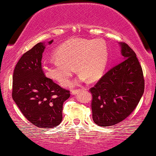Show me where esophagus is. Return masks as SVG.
Segmentation results:
<instances>
[{
    "mask_svg": "<svg viewBox=\"0 0 156 156\" xmlns=\"http://www.w3.org/2000/svg\"><path fill=\"white\" fill-rule=\"evenodd\" d=\"M80 90H81V89H75V90H72V94H77L78 92H79Z\"/></svg>",
    "mask_w": 156,
    "mask_h": 156,
    "instance_id": "esophagus-1",
    "label": "esophagus"
}]
</instances>
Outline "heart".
I'll use <instances>...</instances> for the list:
<instances>
[{
    "label": "heart",
    "mask_w": 156,
    "mask_h": 156,
    "mask_svg": "<svg viewBox=\"0 0 156 156\" xmlns=\"http://www.w3.org/2000/svg\"><path fill=\"white\" fill-rule=\"evenodd\" d=\"M55 62H45L43 72L48 78L62 86H67L75 72V67L81 72L80 81L98 79L105 70L109 50L101 39L86 40L74 38L58 46L53 53Z\"/></svg>",
    "instance_id": "b5f03b06"
}]
</instances>
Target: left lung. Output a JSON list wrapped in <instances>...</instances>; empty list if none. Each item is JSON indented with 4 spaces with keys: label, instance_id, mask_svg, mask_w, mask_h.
Returning <instances> with one entry per match:
<instances>
[{
    "label": "left lung",
    "instance_id": "8db88e82",
    "mask_svg": "<svg viewBox=\"0 0 156 156\" xmlns=\"http://www.w3.org/2000/svg\"><path fill=\"white\" fill-rule=\"evenodd\" d=\"M124 60L106 72L89 89L93 120L100 126H110L128 117L138 105L145 88L141 65L135 52L121 43Z\"/></svg>",
    "mask_w": 156,
    "mask_h": 156
}]
</instances>
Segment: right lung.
Listing matches in <instances>:
<instances>
[{"instance_id":"right-lung-1","label":"right lung","mask_w":156,"mask_h":156,"mask_svg":"<svg viewBox=\"0 0 156 156\" xmlns=\"http://www.w3.org/2000/svg\"><path fill=\"white\" fill-rule=\"evenodd\" d=\"M44 49V43H37L20 57L13 71L12 98L30 123L53 129L62 120L63 103L70 97V90L45 75L42 69Z\"/></svg>"}]
</instances>
